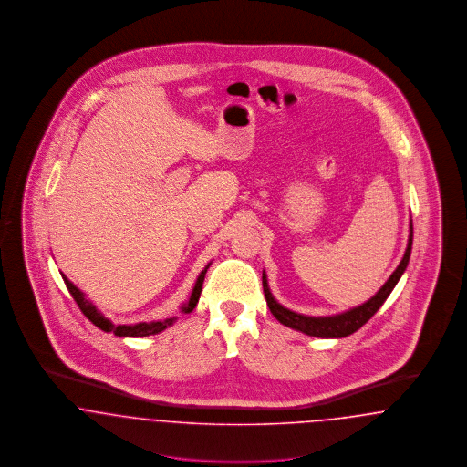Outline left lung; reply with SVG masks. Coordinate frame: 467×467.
Instances as JSON below:
<instances>
[{
    "label": "left lung",
    "instance_id": "8db88e82",
    "mask_svg": "<svg viewBox=\"0 0 467 467\" xmlns=\"http://www.w3.org/2000/svg\"><path fill=\"white\" fill-rule=\"evenodd\" d=\"M411 244H413V223H410L408 244H406V250H404V255L400 259V266L396 267V271L389 276V280L383 284V287L378 290L371 299H368L366 303L358 305L356 308H350V310L343 311V313H336V315H327V317L301 315V313H296V311L282 306L273 297L269 285H267L266 273L263 271V289H265L269 311L273 313V317L280 324L287 326L294 331H299V333L315 336V337H345V336H350V334L358 331L379 310V306L387 301L390 292L398 285L402 273L406 271V266L410 263Z\"/></svg>",
    "mask_w": 467,
    "mask_h": 467
}]
</instances>
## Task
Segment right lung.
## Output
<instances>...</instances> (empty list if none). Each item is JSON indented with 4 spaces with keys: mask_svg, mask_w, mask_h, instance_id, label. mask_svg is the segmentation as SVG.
<instances>
[{
    "mask_svg": "<svg viewBox=\"0 0 467 467\" xmlns=\"http://www.w3.org/2000/svg\"><path fill=\"white\" fill-rule=\"evenodd\" d=\"M210 265H212V263H208V265L204 266V269L201 271L200 276H198V280H196V284H194V289L191 292L189 301L182 305V313H191V311L196 308V305H198V301H200L201 287H202V282H204V275H206V269L210 267ZM63 280H65V284H67L69 294H71L73 299L77 301L78 308L82 310V313L89 318L90 322H92L96 327H99V329L105 331V333H113L115 336H119V337H143V336H152V334L162 333L164 329L171 327V326L175 324V320H177V318L173 317V318H166V320L140 322V324H130V326H126V324H124V326H115L111 320H109L101 311L98 310V308L90 303L89 299H86V294L78 289L77 285H73L65 275H63Z\"/></svg>",
    "mask_w": 467,
    "mask_h": 467,
    "instance_id": "right-lung-1",
    "label": "right lung"
}]
</instances>
